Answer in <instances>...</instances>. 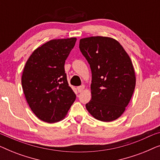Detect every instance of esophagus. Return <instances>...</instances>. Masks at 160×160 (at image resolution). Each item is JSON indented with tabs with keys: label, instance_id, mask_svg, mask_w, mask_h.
Instances as JSON below:
<instances>
[{
	"label": "esophagus",
	"instance_id": "obj_1",
	"mask_svg": "<svg viewBox=\"0 0 160 160\" xmlns=\"http://www.w3.org/2000/svg\"><path fill=\"white\" fill-rule=\"evenodd\" d=\"M84 85H82V86H79V87H77V90H78V92H82L84 90Z\"/></svg>",
	"mask_w": 160,
	"mask_h": 160
}]
</instances>
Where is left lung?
Wrapping results in <instances>:
<instances>
[{
  "instance_id": "obj_1",
  "label": "left lung",
  "mask_w": 160,
  "mask_h": 160,
  "mask_svg": "<svg viewBox=\"0 0 160 160\" xmlns=\"http://www.w3.org/2000/svg\"><path fill=\"white\" fill-rule=\"evenodd\" d=\"M79 49L92 71V99L86 104L87 111L102 122L118 119L135 87L130 57L117 41L108 37L81 39Z\"/></svg>"
}]
</instances>
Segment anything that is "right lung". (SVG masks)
Masks as SVG:
<instances>
[{
    "label": "right lung",
    "mask_w": 160,
    "mask_h": 160,
    "mask_svg": "<svg viewBox=\"0 0 160 160\" xmlns=\"http://www.w3.org/2000/svg\"><path fill=\"white\" fill-rule=\"evenodd\" d=\"M76 41V38L48 41L32 52L24 68L22 86L26 100L43 122H60L75 101L64 65Z\"/></svg>",
    "instance_id": "1"
}]
</instances>
